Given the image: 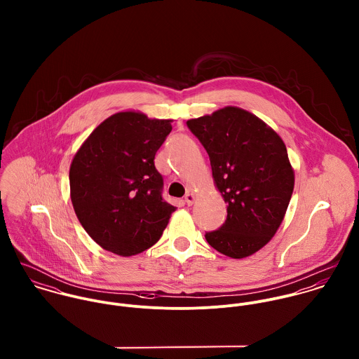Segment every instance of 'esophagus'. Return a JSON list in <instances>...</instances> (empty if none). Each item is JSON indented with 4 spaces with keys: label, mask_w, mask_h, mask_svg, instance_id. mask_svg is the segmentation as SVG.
Listing matches in <instances>:
<instances>
[{
    "label": "esophagus",
    "mask_w": 359,
    "mask_h": 359,
    "mask_svg": "<svg viewBox=\"0 0 359 359\" xmlns=\"http://www.w3.org/2000/svg\"><path fill=\"white\" fill-rule=\"evenodd\" d=\"M195 201H196V196H195V194H192V192H188L187 195H185V203L188 205H192L195 203Z\"/></svg>",
    "instance_id": "esophagus-1"
}]
</instances>
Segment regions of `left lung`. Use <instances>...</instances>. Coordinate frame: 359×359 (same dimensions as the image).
Here are the masks:
<instances>
[{"label":"left lung","mask_w":359,"mask_h":359,"mask_svg":"<svg viewBox=\"0 0 359 359\" xmlns=\"http://www.w3.org/2000/svg\"><path fill=\"white\" fill-rule=\"evenodd\" d=\"M187 124L205 147L214 185L226 203V219L205 233L207 243L231 258L255 255L279 229L294 189V170L283 140L238 106Z\"/></svg>","instance_id":"1"}]
</instances>
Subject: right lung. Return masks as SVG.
Masks as SVG:
<instances>
[{"label":"right lung","mask_w":359,"mask_h":359,"mask_svg":"<svg viewBox=\"0 0 359 359\" xmlns=\"http://www.w3.org/2000/svg\"><path fill=\"white\" fill-rule=\"evenodd\" d=\"M172 120L140 110L111 114L74 154L70 199L86 232L117 256L140 255L160 239L174 205L161 198L163 178L154 154Z\"/></svg>","instance_id":"add662e5"}]
</instances>
